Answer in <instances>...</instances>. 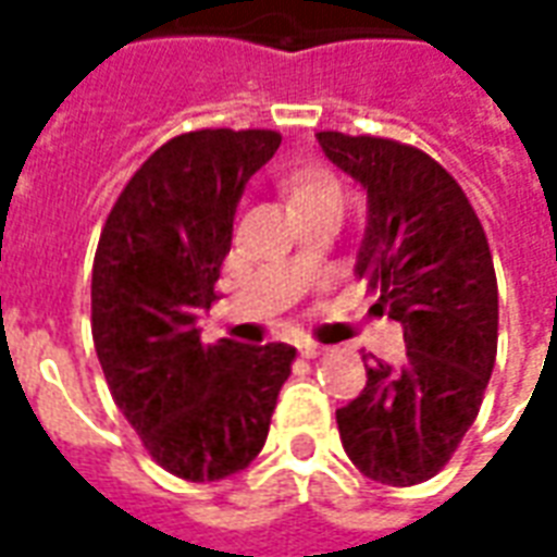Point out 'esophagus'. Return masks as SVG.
<instances>
[{
	"label": "esophagus",
	"mask_w": 557,
	"mask_h": 557,
	"mask_svg": "<svg viewBox=\"0 0 557 557\" xmlns=\"http://www.w3.org/2000/svg\"><path fill=\"white\" fill-rule=\"evenodd\" d=\"M298 349H301L304 358H319V355L325 351V346H322V343H315V339H304Z\"/></svg>",
	"instance_id": "obj_1"
}]
</instances>
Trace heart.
<instances>
[{
  "label": "heart",
  "mask_w": 557,
  "mask_h": 557,
  "mask_svg": "<svg viewBox=\"0 0 557 557\" xmlns=\"http://www.w3.org/2000/svg\"><path fill=\"white\" fill-rule=\"evenodd\" d=\"M289 194L292 199L304 208L319 206V202H343V187L337 175L327 172L325 166H304V170L289 175Z\"/></svg>",
  "instance_id": "heart-1"
}]
</instances>
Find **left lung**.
I'll return each mask as SVG.
<instances>
[{"mask_svg": "<svg viewBox=\"0 0 557 557\" xmlns=\"http://www.w3.org/2000/svg\"><path fill=\"white\" fill-rule=\"evenodd\" d=\"M331 163L367 190L355 274L397 319L399 363L367 367L361 397L337 409L343 447L387 486L435 478L474 423L498 351V283L486 232L450 172L385 137L315 134Z\"/></svg>", "mask_w": 557, "mask_h": 557, "instance_id": "8db88e82", "label": "left lung"}]
</instances>
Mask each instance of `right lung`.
Returning <instances> with one entry per match:
<instances>
[{
  "label": "right lung",
  "instance_id": "add662e5",
  "mask_svg": "<svg viewBox=\"0 0 557 557\" xmlns=\"http://www.w3.org/2000/svg\"><path fill=\"white\" fill-rule=\"evenodd\" d=\"M280 139L208 127L163 143L115 199L91 265V337L115 406L190 483L253 462L295 361L286 343L206 346L196 327L218 301L238 199Z\"/></svg>",
  "mask_w": 557,
  "mask_h": 557
}]
</instances>
